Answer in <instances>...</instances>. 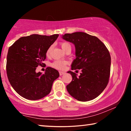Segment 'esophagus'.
Wrapping results in <instances>:
<instances>
[{"label":"esophagus","instance_id":"esophagus-1","mask_svg":"<svg viewBox=\"0 0 131 131\" xmlns=\"http://www.w3.org/2000/svg\"><path fill=\"white\" fill-rule=\"evenodd\" d=\"M59 75H60V76H62V75H63V74H64L65 73V72H62V71H59Z\"/></svg>","mask_w":131,"mask_h":131}]
</instances>
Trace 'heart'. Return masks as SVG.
Masks as SVG:
<instances>
[{"instance_id": "b5f03b06", "label": "heart", "mask_w": 131, "mask_h": 131, "mask_svg": "<svg viewBox=\"0 0 131 131\" xmlns=\"http://www.w3.org/2000/svg\"><path fill=\"white\" fill-rule=\"evenodd\" d=\"M61 46L62 48L64 51H65L66 48H68V47H71L70 44L69 43H68V42H62V43H61ZM51 50L52 46H50V47H48L47 50V52H46V55H47V57L50 55L51 51ZM66 63H67V62H66V61H65L57 60L51 63V66H52L53 68H54L55 69H57L62 70L65 69Z\"/></svg>"}]
</instances>
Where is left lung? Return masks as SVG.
I'll return each mask as SVG.
<instances>
[{
  "label": "left lung",
  "mask_w": 131,
  "mask_h": 131,
  "mask_svg": "<svg viewBox=\"0 0 131 131\" xmlns=\"http://www.w3.org/2000/svg\"><path fill=\"white\" fill-rule=\"evenodd\" d=\"M65 40L74 44L76 59L72 70L81 69L80 76L69 71L72 81L66 86L68 92L77 100L85 102L98 96L107 86L110 73L111 57L105 44L97 37L84 32L66 34Z\"/></svg>",
  "instance_id": "1"
}]
</instances>
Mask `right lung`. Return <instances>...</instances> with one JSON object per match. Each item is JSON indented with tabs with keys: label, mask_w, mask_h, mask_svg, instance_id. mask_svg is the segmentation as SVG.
<instances>
[{
	"label": "right lung",
	"mask_w": 131,
	"mask_h": 131,
	"mask_svg": "<svg viewBox=\"0 0 131 131\" xmlns=\"http://www.w3.org/2000/svg\"><path fill=\"white\" fill-rule=\"evenodd\" d=\"M31 35L22 37L8 48L6 71L11 85L21 96L38 100L50 92L53 82L59 76L58 71L48 67L45 73L36 72L43 65L46 52L58 37Z\"/></svg>",
	"instance_id": "obj_1"
}]
</instances>
